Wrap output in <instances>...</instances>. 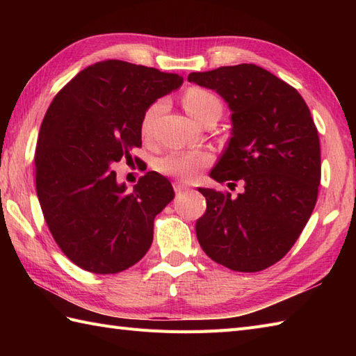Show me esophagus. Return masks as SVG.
<instances>
[{
    "instance_id": "obj_1",
    "label": "esophagus",
    "mask_w": 356,
    "mask_h": 356,
    "mask_svg": "<svg viewBox=\"0 0 356 356\" xmlns=\"http://www.w3.org/2000/svg\"><path fill=\"white\" fill-rule=\"evenodd\" d=\"M174 191H176V194H180V193H186V191H190L191 188L188 186V185H185V184H182V182H174Z\"/></svg>"
}]
</instances>
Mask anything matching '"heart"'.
I'll use <instances>...</instances> for the list:
<instances>
[{
	"mask_svg": "<svg viewBox=\"0 0 356 356\" xmlns=\"http://www.w3.org/2000/svg\"><path fill=\"white\" fill-rule=\"evenodd\" d=\"M220 104L217 97L202 88H190L184 96V107L188 115L193 116L197 122L203 115L213 107V105ZM162 110V104L156 102L145 111L140 122V133L143 138H148L153 130L154 120ZM211 156L205 151H172L166 154L159 162V170L166 176H172L182 180H194L199 176L200 171L209 163Z\"/></svg>",
	"mask_w": 356,
	"mask_h": 356,
	"instance_id": "obj_1",
	"label": "heart"
}]
</instances>
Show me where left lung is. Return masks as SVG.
<instances>
[{"instance_id":"8db88e82","label":"left lung","mask_w":356,"mask_h":356,"mask_svg":"<svg viewBox=\"0 0 356 356\" xmlns=\"http://www.w3.org/2000/svg\"><path fill=\"white\" fill-rule=\"evenodd\" d=\"M231 110V138L209 176L243 180L236 199L199 188L207 211L195 234L203 251L232 270L257 272L282 260L300 237L318 195V131L301 95L254 64L194 72Z\"/></svg>"}]
</instances>
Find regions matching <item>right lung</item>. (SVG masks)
Wrapping results in <instances>:
<instances>
[{
  "label": "right lung",
  "mask_w": 356,
  "mask_h": 356,
  "mask_svg": "<svg viewBox=\"0 0 356 356\" xmlns=\"http://www.w3.org/2000/svg\"><path fill=\"white\" fill-rule=\"evenodd\" d=\"M184 76L108 59L79 72L45 113L35 154L36 194L53 238L93 274H118L138 263L153 241L154 217L174 199L156 171L133 191L111 163L142 147L140 122Z\"/></svg>",
  "instance_id": "right-lung-1"
}]
</instances>
